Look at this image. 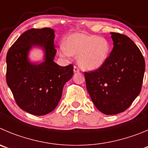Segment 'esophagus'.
Segmentation results:
<instances>
[{
	"label": "esophagus",
	"instance_id": "34e87169",
	"mask_svg": "<svg viewBox=\"0 0 148 148\" xmlns=\"http://www.w3.org/2000/svg\"><path fill=\"white\" fill-rule=\"evenodd\" d=\"M74 72H78V71H79V69L77 66H74Z\"/></svg>",
	"mask_w": 148,
	"mask_h": 148
}]
</instances>
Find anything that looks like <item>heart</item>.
I'll list each match as a JSON object with an SVG mask.
<instances>
[{"instance_id":"heart-1","label":"heart","mask_w":148,"mask_h":148,"mask_svg":"<svg viewBox=\"0 0 148 148\" xmlns=\"http://www.w3.org/2000/svg\"><path fill=\"white\" fill-rule=\"evenodd\" d=\"M110 45L107 39L96 35L74 34L68 37L66 44L60 45L62 56L78 55L77 63L85 70H96L107 61Z\"/></svg>"}]
</instances>
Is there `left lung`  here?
<instances>
[{"label": "left lung", "instance_id": "1", "mask_svg": "<svg viewBox=\"0 0 148 148\" xmlns=\"http://www.w3.org/2000/svg\"><path fill=\"white\" fill-rule=\"evenodd\" d=\"M114 47L107 61L94 71L85 72L86 88L100 112H124L140 93L145 62L134 41L119 33H110Z\"/></svg>", "mask_w": 148, "mask_h": 148}]
</instances>
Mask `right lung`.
I'll return each instance as SVG.
<instances>
[{
    "mask_svg": "<svg viewBox=\"0 0 148 148\" xmlns=\"http://www.w3.org/2000/svg\"><path fill=\"white\" fill-rule=\"evenodd\" d=\"M55 31L49 27L32 28L23 33L6 55V82L16 104L24 111L45 115L57 107L65 83L72 77V64L58 66L53 61L56 49ZM33 46L43 47L45 61L30 64L27 53Z\"/></svg>",
    "mask_w": 148,
    "mask_h": 148,
    "instance_id": "1",
    "label": "right lung"
}]
</instances>
